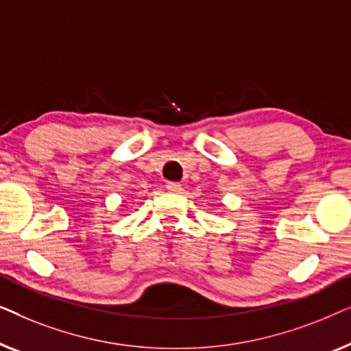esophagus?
<instances>
[{
    "label": "esophagus",
    "mask_w": 351,
    "mask_h": 351,
    "mask_svg": "<svg viewBox=\"0 0 351 351\" xmlns=\"http://www.w3.org/2000/svg\"><path fill=\"white\" fill-rule=\"evenodd\" d=\"M166 189L169 190V191H172V193H179L180 189H182V185L179 184V182H167Z\"/></svg>",
    "instance_id": "esophagus-1"
}]
</instances>
